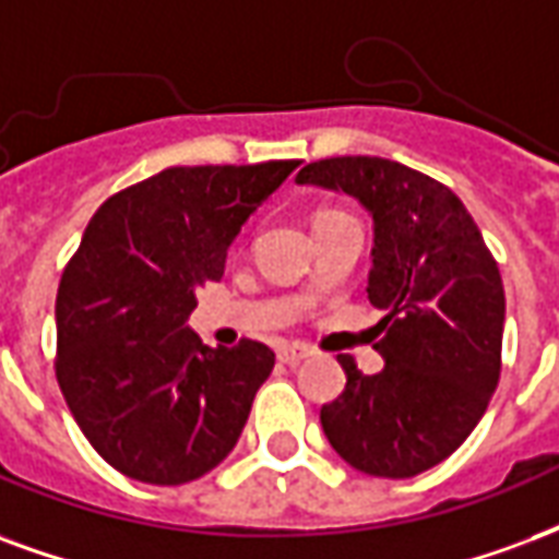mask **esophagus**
<instances>
[{
	"label": "esophagus",
	"mask_w": 559,
	"mask_h": 559,
	"mask_svg": "<svg viewBox=\"0 0 559 559\" xmlns=\"http://www.w3.org/2000/svg\"><path fill=\"white\" fill-rule=\"evenodd\" d=\"M308 355H311V349H305V346H287V349H281L278 353V361L287 364V367H296V364L305 361Z\"/></svg>",
	"instance_id": "34e87169"
}]
</instances>
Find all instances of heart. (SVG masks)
<instances>
[{"label": "heart", "instance_id": "obj_1", "mask_svg": "<svg viewBox=\"0 0 559 559\" xmlns=\"http://www.w3.org/2000/svg\"><path fill=\"white\" fill-rule=\"evenodd\" d=\"M322 216H341V213H322ZM322 216H320V218H322Z\"/></svg>", "mask_w": 559, "mask_h": 559}]
</instances>
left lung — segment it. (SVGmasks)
<instances>
[{
    "instance_id": "8db88e82",
    "label": "left lung",
    "mask_w": 559,
    "mask_h": 559,
    "mask_svg": "<svg viewBox=\"0 0 559 559\" xmlns=\"http://www.w3.org/2000/svg\"><path fill=\"white\" fill-rule=\"evenodd\" d=\"M299 186L353 195L373 216L367 296L384 317L364 376L343 358L346 388L322 406V432L370 477L406 479L471 436L500 376L503 281L479 227L448 186L382 156L305 165Z\"/></svg>"
}]
</instances>
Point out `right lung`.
<instances>
[{
    "label": "right lung",
    "instance_id": "right-lung-1",
    "mask_svg": "<svg viewBox=\"0 0 559 559\" xmlns=\"http://www.w3.org/2000/svg\"><path fill=\"white\" fill-rule=\"evenodd\" d=\"M299 168H165L94 213L56 296L61 394L111 468L153 486L204 477L234 450L275 353L204 346L186 325L225 275L248 216Z\"/></svg>",
    "mask_w": 559,
    "mask_h": 559
}]
</instances>
